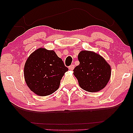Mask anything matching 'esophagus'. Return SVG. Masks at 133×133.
Listing matches in <instances>:
<instances>
[{
  "mask_svg": "<svg viewBox=\"0 0 133 133\" xmlns=\"http://www.w3.org/2000/svg\"><path fill=\"white\" fill-rule=\"evenodd\" d=\"M74 68V65H70V66H69V70H71V71L73 70Z\"/></svg>",
  "mask_w": 133,
  "mask_h": 133,
  "instance_id": "obj_1",
  "label": "esophagus"
}]
</instances>
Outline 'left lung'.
<instances>
[{"mask_svg":"<svg viewBox=\"0 0 133 133\" xmlns=\"http://www.w3.org/2000/svg\"><path fill=\"white\" fill-rule=\"evenodd\" d=\"M79 65L73 74L81 88L87 91L98 92L105 88L111 77V70L109 63L100 54L83 50L78 54Z\"/></svg>","mask_w":133,"mask_h":133,"instance_id":"8db88e82","label":"left lung"}]
</instances>
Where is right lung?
<instances>
[{
	"label": "right lung",
	"instance_id": "right-lung-1",
	"mask_svg": "<svg viewBox=\"0 0 133 133\" xmlns=\"http://www.w3.org/2000/svg\"><path fill=\"white\" fill-rule=\"evenodd\" d=\"M68 70L54 51L39 48L28 57L23 73L30 90L38 96H46L58 90L62 78Z\"/></svg>",
	"mask_w": 133,
	"mask_h": 133
}]
</instances>
